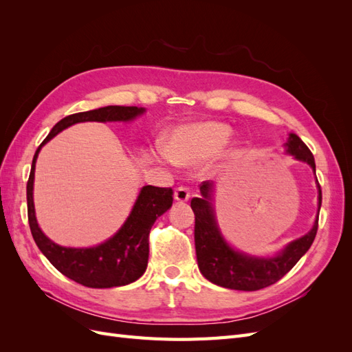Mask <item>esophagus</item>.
<instances>
[{"label": "esophagus", "instance_id": "34e87169", "mask_svg": "<svg viewBox=\"0 0 352 352\" xmlns=\"http://www.w3.org/2000/svg\"><path fill=\"white\" fill-rule=\"evenodd\" d=\"M175 199L179 202H185L189 199V190L185 186H179L175 190Z\"/></svg>", "mask_w": 352, "mask_h": 352}]
</instances>
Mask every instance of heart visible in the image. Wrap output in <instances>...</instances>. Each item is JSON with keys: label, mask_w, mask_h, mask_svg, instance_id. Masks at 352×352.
Listing matches in <instances>:
<instances>
[{"label": "heart", "mask_w": 352, "mask_h": 352, "mask_svg": "<svg viewBox=\"0 0 352 352\" xmlns=\"http://www.w3.org/2000/svg\"><path fill=\"white\" fill-rule=\"evenodd\" d=\"M232 127L220 122H197L177 126L164 141L167 157L179 166H197L223 151L232 136ZM233 142L228 155L236 154Z\"/></svg>", "instance_id": "obj_1"}]
</instances>
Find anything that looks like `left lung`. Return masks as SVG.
Returning <instances> with one entry per match:
<instances>
[{
  "label": "left lung",
  "mask_w": 352,
  "mask_h": 352,
  "mask_svg": "<svg viewBox=\"0 0 352 352\" xmlns=\"http://www.w3.org/2000/svg\"><path fill=\"white\" fill-rule=\"evenodd\" d=\"M286 154L294 155L314 170L316 163L311 151L301 141V138L289 133L285 144ZM318 211L322 207V189L317 180ZM201 197L190 201L195 214V251L198 267L202 276L211 283L236 291H258L282 279L310 250L318 228V211L311 230L304 236L289 242L272 257H257L238 251L223 238L217 225L216 211L212 207L214 182L206 180L199 185Z\"/></svg>",
  "instance_id": "8db88e82"
}]
</instances>
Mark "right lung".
<instances>
[{
	"label": "right lung",
	"mask_w": 352,
	"mask_h": 352,
	"mask_svg": "<svg viewBox=\"0 0 352 352\" xmlns=\"http://www.w3.org/2000/svg\"><path fill=\"white\" fill-rule=\"evenodd\" d=\"M145 113L142 107L107 105L97 110L70 114L52 127L48 136L38 146L32 160V168L26 186L28 219L32 236L38 248L54 267L69 279L88 287L124 286L138 280L145 273L150 255V230L154 221L173 204L172 188L146 185L141 189L131 214L111 238L89 248H70L52 242L41 230L34 204V180L36 158L44 146L61 131L82 122H131Z\"/></svg>",
	"instance_id": "obj_1"
}]
</instances>
